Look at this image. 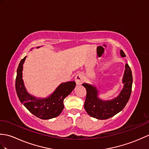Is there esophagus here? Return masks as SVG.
Segmentation results:
<instances>
[{
  "instance_id": "34e87169",
  "label": "esophagus",
  "mask_w": 149,
  "mask_h": 149,
  "mask_svg": "<svg viewBox=\"0 0 149 149\" xmlns=\"http://www.w3.org/2000/svg\"><path fill=\"white\" fill-rule=\"evenodd\" d=\"M75 81L76 82L77 85H81L82 84L84 81V77L82 74H79L75 76Z\"/></svg>"
}]
</instances>
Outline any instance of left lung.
Masks as SVG:
<instances>
[{
    "mask_svg": "<svg viewBox=\"0 0 149 149\" xmlns=\"http://www.w3.org/2000/svg\"><path fill=\"white\" fill-rule=\"evenodd\" d=\"M120 56L125 57L123 50ZM123 88L117 97L109 100H103L98 96L99 92L95 86L84 83L86 89L84 109L89 116L97 119H107L115 116L124 108L130 99L133 84L132 72L128 64L125 65V70L122 79Z\"/></svg>",
    "mask_w": 149,
    "mask_h": 149,
    "instance_id": "8db88e82",
    "label": "left lung"
}]
</instances>
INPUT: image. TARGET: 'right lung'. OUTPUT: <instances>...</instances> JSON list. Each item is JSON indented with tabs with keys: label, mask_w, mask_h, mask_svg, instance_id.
<instances>
[{
	"label": "right lung",
	"mask_w": 149,
	"mask_h": 149,
	"mask_svg": "<svg viewBox=\"0 0 149 149\" xmlns=\"http://www.w3.org/2000/svg\"><path fill=\"white\" fill-rule=\"evenodd\" d=\"M26 58V56L21 60L17 69L15 87L20 102L31 113L41 119H50L58 116L64 108V99L73 91L76 85L75 82H63L47 97L37 98L28 93L24 84L23 68Z\"/></svg>",
	"instance_id": "1"
}]
</instances>
